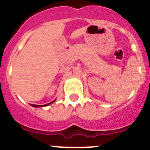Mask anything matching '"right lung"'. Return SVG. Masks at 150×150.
<instances>
[{
  "label": "right lung",
  "instance_id": "1",
  "mask_svg": "<svg viewBox=\"0 0 150 150\" xmlns=\"http://www.w3.org/2000/svg\"><path fill=\"white\" fill-rule=\"evenodd\" d=\"M54 101H52V102H51V103H49V104H45V105H36V104H31V105L33 106V107H45V106H48V105H50V104H51L52 103H53Z\"/></svg>",
  "mask_w": 150,
  "mask_h": 150
}]
</instances>
